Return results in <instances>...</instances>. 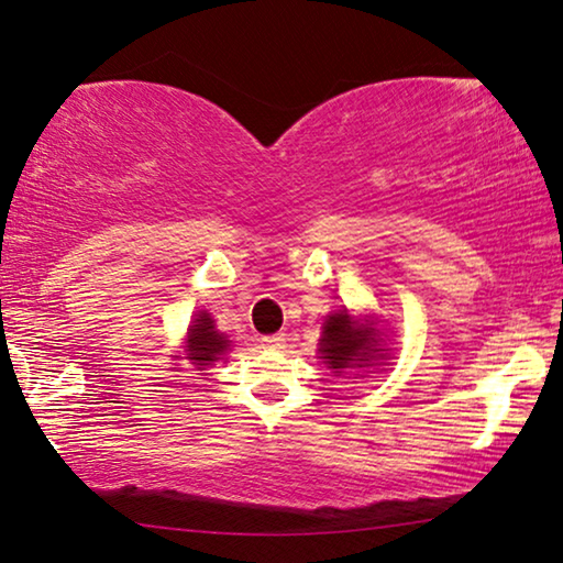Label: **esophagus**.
Returning a JSON list of instances; mask_svg holds the SVG:
<instances>
[{
  "label": "esophagus",
  "instance_id": "esophagus-1",
  "mask_svg": "<svg viewBox=\"0 0 563 563\" xmlns=\"http://www.w3.org/2000/svg\"><path fill=\"white\" fill-rule=\"evenodd\" d=\"M283 341H285L283 333H273V335H265V339H263L265 346H283Z\"/></svg>",
  "mask_w": 563,
  "mask_h": 563
}]
</instances>
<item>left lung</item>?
I'll list each match as a JSON object with an SVG mask.
<instances>
[{
	"instance_id": "1",
	"label": "left lung",
	"mask_w": 563,
	"mask_h": 563,
	"mask_svg": "<svg viewBox=\"0 0 563 563\" xmlns=\"http://www.w3.org/2000/svg\"><path fill=\"white\" fill-rule=\"evenodd\" d=\"M376 341L372 339V331L358 329V323L351 318L346 310L331 313L323 323V339H321V358H325L329 368H351L368 364L376 358Z\"/></svg>"
}]
</instances>
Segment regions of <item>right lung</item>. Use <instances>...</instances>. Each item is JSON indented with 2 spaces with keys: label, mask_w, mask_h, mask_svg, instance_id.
<instances>
[{
  "label": "right lung",
  "mask_w": 563,
  "mask_h": 563,
  "mask_svg": "<svg viewBox=\"0 0 563 563\" xmlns=\"http://www.w3.org/2000/svg\"><path fill=\"white\" fill-rule=\"evenodd\" d=\"M189 351L195 358L197 366H207L217 362V356L228 349V339L222 333L214 331V321L207 313H199V318L195 321V325L189 329Z\"/></svg>",
  "instance_id": "1"
}]
</instances>
